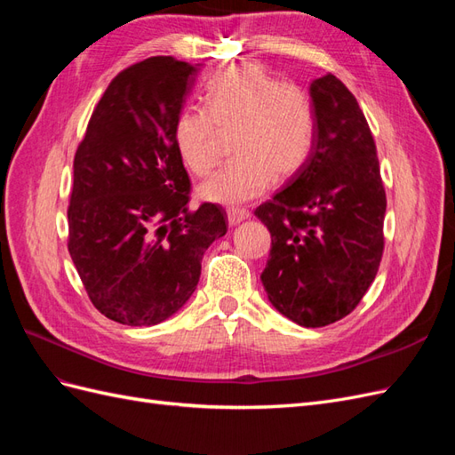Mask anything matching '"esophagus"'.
Listing matches in <instances>:
<instances>
[{
	"mask_svg": "<svg viewBox=\"0 0 455 455\" xmlns=\"http://www.w3.org/2000/svg\"><path fill=\"white\" fill-rule=\"evenodd\" d=\"M251 216V212L246 209H228V222L229 226H237L241 222H244L246 218Z\"/></svg>",
	"mask_w": 455,
	"mask_h": 455,
	"instance_id": "34e87169",
	"label": "esophagus"
}]
</instances>
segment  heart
Segmentation results:
<instances>
[{"mask_svg":"<svg viewBox=\"0 0 455 455\" xmlns=\"http://www.w3.org/2000/svg\"><path fill=\"white\" fill-rule=\"evenodd\" d=\"M204 109H184L174 146L188 171L206 176L218 163V131L233 132L237 159L199 188L203 201L237 206L264 196L275 176L291 178L307 163L316 132L311 94L279 81L264 66H231L204 87Z\"/></svg>","mask_w":455,"mask_h":455,"instance_id":"b5f03b06","label":"heart"}]
</instances>
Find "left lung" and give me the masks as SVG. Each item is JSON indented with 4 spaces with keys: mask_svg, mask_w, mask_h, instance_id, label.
<instances>
[{
    "mask_svg": "<svg viewBox=\"0 0 455 455\" xmlns=\"http://www.w3.org/2000/svg\"><path fill=\"white\" fill-rule=\"evenodd\" d=\"M309 94L311 156L254 214L271 233L259 275L269 301L296 324L319 328L349 315L374 283L387 199L374 136L353 92L326 74Z\"/></svg>",
    "mask_w": 455,
    "mask_h": 455,
    "instance_id": "obj_1",
    "label": "left lung"
}]
</instances>
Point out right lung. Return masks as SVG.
<instances>
[{"mask_svg":"<svg viewBox=\"0 0 455 455\" xmlns=\"http://www.w3.org/2000/svg\"><path fill=\"white\" fill-rule=\"evenodd\" d=\"M197 66L151 57L119 72L74 157L68 251L92 306L129 326L167 321L196 292L201 259L226 235V211H191L174 123Z\"/></svg>","mask_w":455,"mask_h":455,"instance_id":"1","label":"right lung"}]
</instances>
